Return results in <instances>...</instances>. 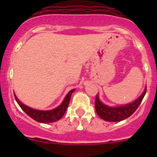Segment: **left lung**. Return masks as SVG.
<instances>
[{
	"label": "left lung",
	"instance_id": "obj_1",
	"mask_svg": "<svg viewBox=\"0 0 157 157\" xmlns=\"http://www.w3.org/2000/svg\"><path fill=\"white\" fill-rule=\"evenodd\" d=\"M147 87L142 93L141 96L137 98L135 101L127 105H121L118 107H110L104 105L99 99L98 95H96L95 101V109L97 115L106 121H120L131 116L138 108L141 103L145 94H146Z\"/></svg>",
	"mask_w": 157,
	"mask_h": 157
}]
</instances>
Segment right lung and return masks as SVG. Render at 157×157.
<instances>
[{
  "mask_svg": "<svg viewBox=\"0 0 157 157\" xmlns=\"http://www.w3.org/2000/svg\"><path fill=\"white\" fill-rule=\"evenodd\" d=\"M74 90H71L67 93V96L64 98V101L57 108L52 109V110L48 111H42V110H37V109H32L30 107L27 106V105H24L22 103L20 100L17 98L16 95L14 94V97H15L16 101L20 108L23 109L29 117H31L35 121H38V122L41 123H51V122H55V121H58L60 118H62L63 115L65 113L66 110H67V106L69 105L70 99H71V94Z\"/></svg>",
  "mask_w": 157,
  "mask_h": 157,
  "instance_id": "right-lung-1",
  "label": "right lung"
}]
</instances>
